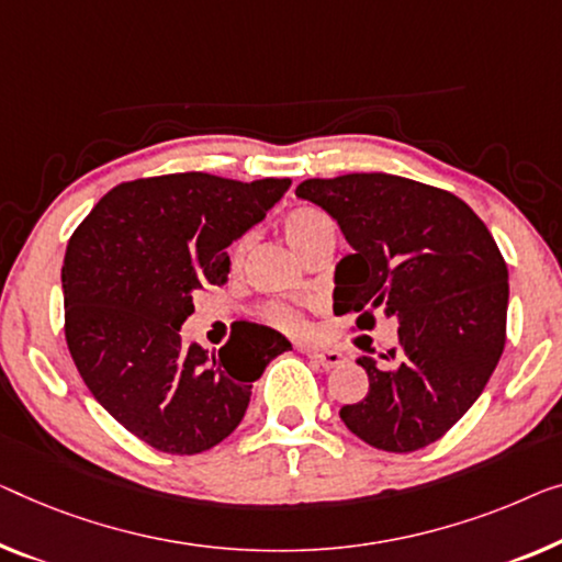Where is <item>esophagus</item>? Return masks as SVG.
I'll list each match as a JSON object with an SVG mask.
<instances>
[{
  "label": "esophagus",
  "mask_w": 562,
  "mask_h": 562,
  "mask_svg": "<svg viewBox=\"0 0 562 562\" xmlns=\"http://www.w3.org/2000/svg\"><path fill=\"white\" fill-rule=\"evenodd\" d=\"M307 356L313 358V361H315L317 366H323L325 371H328V368H335V366L342 363V353H340V350H333V348L307 350Z\"/></svg>",
  "instance_id": "1"
}]
</instances>
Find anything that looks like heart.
Returning a JSON list of instances; mask_svg holds the SVG:
<instances>
[{
	"mask_svg": "<svg viewBox=\"0 0 562 562\" xmlns=\"http://www.w3.org/2000/svg\"><path fill=\"white\" fill-rule=\"evenodd\" d=\"M333 232H335L333 222L321 212V209L297 206V209H292L288 216H284V237H288L290 245L295 247L300 255H305L307 249L315 247L321 239L333 237ZM247 247H249V239H241L237 245V259L245 257ZM267 315H270V321L282 330H290V333L307 330L305 317L292 307L274 305V307H270V313Z\"/></svg>",
	"mask_w": 562,
	"mask_h": 562,
	"instance_id": "obj_1",
	"label": "heart"
}]
</instances>
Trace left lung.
Listing matches in <instances>:
<instances>
[{
    "mask_svg": "<svg viewBox=\"0 0 562 562\" xmlns=\"http://www.w3.org/2000/svg\"><path fill=\"white\" fill-rule=\"evenodd\" d=\"M295 194L328 212L353 252L335 267L333 310L373 328L398 321V348L361 356L368 393L340 408L358 439L416 451L480 398L505 350L507 265L462 199L391 173L307 179Z\"/></svg>",
    "mask_w": 562,
    "mask_h": 562,
    "instance_id": "8db88e82",
    "label": "left lung"
}]
</instances>
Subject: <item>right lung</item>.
<instances>
[{
	"mask_svg": "<svg viewBox=\"0 0 562 562\" xmlns=\"http://www.w3.org/2000/svg\"><path fill=\"white\" fill-rule=\"evenodd\" d=\"M290 183L201 171L125 181L67 241V348L98 404L148 447H216L239 426L267 363L292 348L255 323L220 353L181 342L194 292L227 282L224 249L262 222Z\"/></svg>",
	"mask_w": 562,
	"mask_h": 562,
	"instance_id": "1",
	"label": "right lung"
}]
</instances>
